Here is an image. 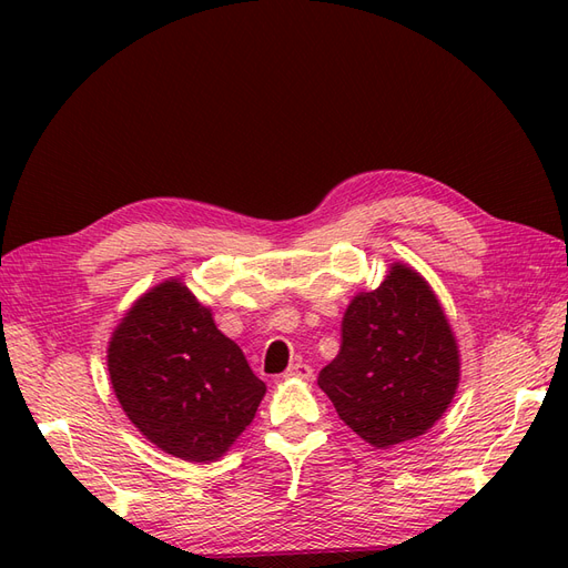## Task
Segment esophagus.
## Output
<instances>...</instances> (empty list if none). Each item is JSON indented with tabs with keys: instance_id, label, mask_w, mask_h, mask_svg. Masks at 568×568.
<instances>
[{
	"instance_id": "esophagus-1",
	"label": "esophagus",
	"mask_w": 568,
	"mask_h": 568,
	"mask_svg": "<svg viewBox=\"0 0 568 568\" xmlns=\"http://www.w3.org/2000/svg\"><path fill=\"white\" fill-rule=\"evenodd\" d=\"M284 376H286V379H311L313 367L305 365V363H294V365H288Z\"/></svg>"
}]
</instances>
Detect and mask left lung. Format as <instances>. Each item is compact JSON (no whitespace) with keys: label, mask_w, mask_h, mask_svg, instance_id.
<instances>
[{"label":"left lung","mask_w":568,"mask_h":568,"mask_svg":"<svg viewBox=\"0 0 568 568\" xmlns=\"http://www.w3.org/2000/svg\"><path fill=\"white\" fill-rule=\"evenodd\" d=\"M338 417L374 448L426 434L455 398L459 351L419 272L393 263L343 313L341 351L317 376Z\"/></svg>","instance_id":"1"}]
</instances>
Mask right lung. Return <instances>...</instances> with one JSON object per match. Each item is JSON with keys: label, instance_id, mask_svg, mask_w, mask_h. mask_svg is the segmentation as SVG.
I'll list each match as a JSON object with an SVG mask.
<instances>
[{"label": "right lung", "instance_id": "add662e5", "mask_svg": "<svg viewBox=\"0 0 568 568\" xmlns=\"http://www.w3.org/2000/svg\"><path fill=\"white\" fill-rule=\"evenodd\" d=\"M106 359L128 419L186 462L225 455L265 395L242 348L180 280L153 286L130 307Z\"/></svg>", "mask_w": 568, "mask_h": 568}]
</instances>
